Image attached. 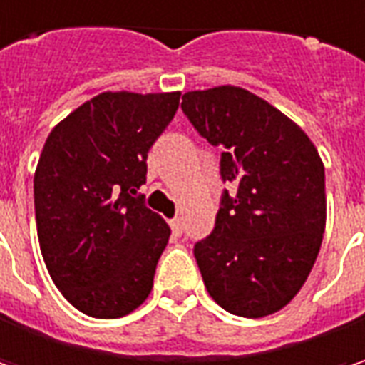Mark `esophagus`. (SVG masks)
<instances>
[{"label": "esophagus", "instance_id": "esophagus-1", "mask_svg": "<svg viewBox=\"0 0 365 365\" xmlns=\"http://www.w3.org/2000/svg\"><path fill=\"white\" fill-rule=\"evenodd\" d=\"M169 225H171V229H173V232H175V235H182V232H183L182 216H175V218H173V220H171Z\"/></svg>", "mask_w": 365, "mask_h": 365}]
</instances>
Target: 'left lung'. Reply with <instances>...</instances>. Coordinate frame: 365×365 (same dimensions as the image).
<instances>
[{"label": "left lung", "mask_w": 365, "mask_h": 365, "mask_svg": "<svg viewBox=\"0 0 365 365\" xmlns=\"http://www.w3.org/2000/svg\"><path fill=\"white\" fill-rule=\"evenodd\" d=\"M182 110L220 153L222 192L212 232L194 245L204 286L230 314L262 319L307 282L323 243L325 167L304 130L232 86L187 91Z\"/></svg>", "instance_id": "1"}]
</instances>
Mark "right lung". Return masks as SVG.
<instances>
[{"label":"right lung","instance_id":"right-lung-1","mask_svg":"<svg viewBox=\"0 0 365 365\" xmlns=\"http://www.w3.org/2000/svg\"><path fill=\"white\" fill-rule=\"evenodd\" d=\"M180 96L106 91L44 143L34 173L40 251L56 288L83 314L118 319L151 294L171 230L136 190Z\"/></svg>","mask_w":365,"mask_h":365}]
</instances>
